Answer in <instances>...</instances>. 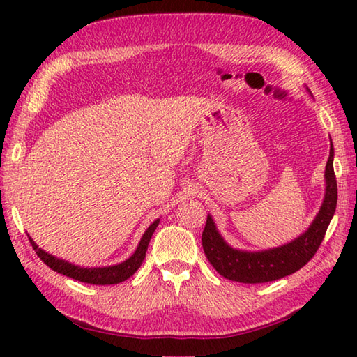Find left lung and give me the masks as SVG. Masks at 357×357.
Masks as SVG:
<instances>
[{"instance_id":"1","label":"left lung","mask_w":357,"mask_h":357,"mask_svg":"<svg viewBox=\"0 0 357 357\" xmlns=\"http://www.w3.org/2000/svg\"><path fill=\"white\" fill-rule=\"evenodd\" d=\"M335 149L330 144V156L325 165V198L319 213L299 238L276 248L262 252H244L230 247L219 234L208 215L202 231V247L208 262L225 279L244 284H264L285 278L312 259L325 236L337 204V183L333 169Z\"/></svg>"}]
</instances>
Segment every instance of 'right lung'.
Wrapping results in <instances>:
<instances>
[{
	"label": "right lung",
	"mask_w": 357,
	"mask_h": 357,
	"mask_svg": "<svg viewBox=\"0 0 357 357\" xmlns=\"http://www.w3.org/2000/svg\"><path fill=\"white\" fill-rule=\"evenodd\" d=\"M158 224H159V219H156L153 224H150L146 233L142 234L138 248L135 250V253L128 257V259H126L124 262H121L118 265H110V267H96V268L78 267V265L58 259V257L44 252L43 248H40L35 244L32 238H29V241L30 244H32L36 255L40 256V259L53 271L61 273V275L69 276L75 280H79V282L93 284V285H112V284L123 282V280L135 275V271L141 267L144 257H146V252H147L149 242L151 239V234L155 233Z\"/></svg>",
	"instance_id": "obj_1"
}]
</instances>
